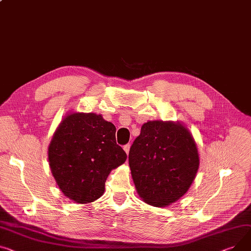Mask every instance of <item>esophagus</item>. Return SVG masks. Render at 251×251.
Masks as SVG:
<instances>
[{
  "label": "esophagus",
  "instance_id": "1",
  "mask_svg": "<svg viewBox=\"0 0 251 251\" xmlns=\"http://www.w3.org/2000/svg\"><path fill=\"white\" fill-rule=\"evenodd\" d=\"M123 149H124V151L126 152V154H129V150H130V145H129V144H126V145H124Z\"/></svg>",
  "mask_w": 251,
  "mask_h": 251
}]
</instances>
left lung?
I'll list each match as a JSON object with an SVG mask.
<instances>
[{
	"label": "left lung",
	"instance_id": "left-lung-1",
	"mask_svg": "<svg viewBox=\"0 0 251 251\" xmlns=\"http://www.w3.org/2000/svg\"><path fill=\"white\" fill-rule=\"evenodd\" d=\"M199 164L195 139L179 122L144 123L129 151L136 191L146 204L153 207H166L185 195Z\"/></svg>",
	"mask_w": 251,
	"mask_h": 251
}]
</instances>
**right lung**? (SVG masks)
Instances as JSON below:
<instances>
[{
  "instance_id": "add662e5",
  "label": "right lung",
  "mask_w": 251,
  "mask_h": 251,
  "mask_svg": "<svg viewBox=\"0 0 251 251\" xmlns=\"http://www.w3.org/2000/svg\"><path fill=\"white\" fill-rule=\"evenodd\" d=\"M126 158L116 143L114 124L95 113L66 115L48 146L49 166L59 190L77 204L101 197L109 174Z\"/></svg>"
}]
</instances>
